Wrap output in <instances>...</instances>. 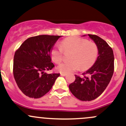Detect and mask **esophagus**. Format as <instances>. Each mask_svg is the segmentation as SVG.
Masks as SVG:
<instances>
[{"label": "esophagus", "mask_w": 126, "mask_h": 126, "mask_svg": "<svg viewBox=\"0 0 126 126\" xmlns=\"http://www.w3.org/2000/svg\"><path fill=\"white\" fill-rule=\"evenodd\" d=\"M60 75H61V76H64H64H66L67 74H64V73H61Z\"/></svg>", "instance_id": "1"}]
</instances>
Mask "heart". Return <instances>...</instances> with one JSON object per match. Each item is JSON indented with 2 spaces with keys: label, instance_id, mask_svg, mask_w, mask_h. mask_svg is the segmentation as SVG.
Here are the masks:
<instances>
[{
  "label": "heart",
  "instance_id": "1",
  "mask_svg": "<svg viewBox=\"0 0 126 126\" xmlns=\"http://www.w3.org/2000/svg\"><path fill=\"white\" fill-rule=\"evenodd\" d=\"M64 52L72 51L71 60L63 62L58 66L60 72L70 73L78 69H89L93 65L98 56V48L95 43L88 42L87 39L77 36L64 39L60 46H56L51 50V57L56 64H59L63 59Z\"/></svg>",
  "mask_w": 126,
  "mask_h": 126
}]
</instances>
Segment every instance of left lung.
<instances>
[{"instance_id":"1","label":"left lung","mask_w":126,"mask_h":126,"mask_svg":"<svg viewBox=\"0 0 126 126\" xmlns=\"http://www.w3.org/2000/svg\"><path fill=\"white\" fill-rule=\"evenodd\" d=\"M97 46L99 56L91 68L81 78L75 75V80L69 86L75 97L82 101H91L104 92L110 83L114 70L113 50L107 42L94 34H88Z\"/></svg>"}]
</instances>
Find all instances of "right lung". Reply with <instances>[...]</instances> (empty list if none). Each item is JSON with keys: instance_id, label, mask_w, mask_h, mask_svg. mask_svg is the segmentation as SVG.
<instances>
[{"instance_id": "obj_1", "label": "right lung", "mask_w": 126, "mask_h": 126, "mask_svg": "<svg viewBox=\"0 0 126 126\" xmlns=\"http://www.w3.org/2000/svg\"><path fill=\"white\" fill-rule=\"evenodd\" d=\"M61 36L39 35L26 39L15 52L13 74L26 96L38 99L52 88L60 74H48L54 67L51 50Z\"/></svg>"}]
</instances>
